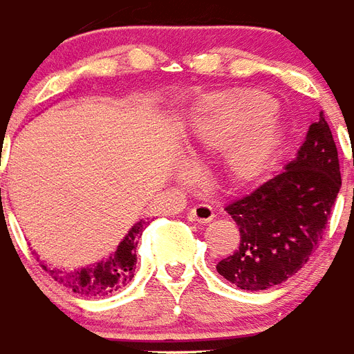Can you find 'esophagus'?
Returning <instances> with one entry per match:
<instances>
[{"label": "esophagus", "mask_w": 354, "mask_h": 354, "mask_svg": "<svg viewBox=\"0 0 354 354\" xmlns=\"http://www.w3.org/2000/svg\"><path fill=\"white\" fill-rule=\"evenodd\" d=\"M192 221L195 223H210L216 217V210L210 205H195L188 214Z\"/></svg>", "instance_id": "1"}]
</instances>
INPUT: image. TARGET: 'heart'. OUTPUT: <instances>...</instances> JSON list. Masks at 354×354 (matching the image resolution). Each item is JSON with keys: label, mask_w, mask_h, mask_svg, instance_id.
Segmentation results:
<instances>
[{"label": "heart", "mask_w": 354, "mask_h": 354, "mask_svg": "<svg viewBox=\"0 0 354 354\" xmlns=\"http://www.w3.org/2000/svg\"><path fill=\"white\" fill-rule=\"evenodd\" d=\"M278 104L267 93L234 89L212 95L194 113L190 146L195 155L232 151L228 166L237 180H256L265 174L281 137L272 115Z\"/></svg>", "instance_id": "1"}]
</instances>
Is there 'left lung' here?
I'll list each match as a JSON object with an SVG mask.
<instances>
[{
	"label": "left lung",
	"instance_id": "8db88e82",
	"mask_svg": "<svg viewBox=\"0 0 354 354\" xmlns=\"http://www.w3.org/2000/svg\"><path fill=\"white\" fill-rule=\"evenodd\" d=\"M340 186L338 149L320 115L281 174L225 206L241 241L217 272L243 290L283 283L320 245Z\"/></svg>",
	"mask_w": 354,
	"mask_h": 354
}]
</instances>
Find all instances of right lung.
<instances>
[{
	"mask_svg": "<svg viewBox=\"0 0 354 354\" xmlns=\"http://www.w3.org/2000/svg\"><path fill=\"white\" fill-rule=\"evenodd\" d=\"M144 230V221L137 223L124 241L117 247V250L107 257L106 261L97 263L93 267L80 268V270H56L47 268L44 263L39 265L44 270H49L50 276L67 287L73 292L80 296H107V294L117 292L131 281L135 267H137V239Z\"/></svg>",
	"mask_w": 354,
	"mask_h": 354,
	"instance_id": "obj_1",
	"label": "right lung"
}]
</instances>
